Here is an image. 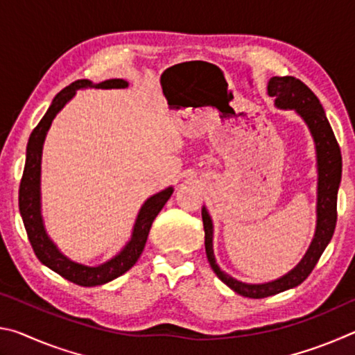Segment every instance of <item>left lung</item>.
Instances as JSON below:
<instances>
[{
  "label": "left lung",
  "instance_id": "left-lung-1",
  "mask_svg": "<svg viewBox=\"0 0 355 355\" xmlns=\"http://www.w3.org/2000/svg\"><path fill=\"white\" fill-rule=\"evenodd\" d=\"M268 95L274 97V105L279 110L296 112L307 125L310 135L313 137L318 169L316 228L313 239H311L302 260L290 272L275 280L264 282V284H245V282L236 280L222 271L219 264L216 263L213 250V220L207 207L202 208L205 250L209 266L228 288L250 299L274 296V294L290 290V288L302 284L309 277V274L313 271L318 260H320L324 249L327 248L334 235L336 224V196H338L341 182V152L338 142L335 139L326 112H324L316 95L294 76H272L268 81Z\"/></svg>",
  "mask_w": 355,
  "mask_h": 355
}]
</instances>
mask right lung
<instances>
[{
	"label": "right lung",
	"mask_w": 355,
	"mask_h": 355,
	"mask_svg": "<svg viewBox=\"0 0 355 355\" xmlns=\"http://www.w3.org/2000/svg\"><path fill=\"white\" fill-rule=\"evenodd\" d=\"M125 89L128 87V81L114 78L98 84H94L89 80H80L71 83L70 86L62 89L55 98H53L50 107L42 117L37 127L33 130L29 136L26 147V163L23 171L20 191H19V207L20 214L25 224L28 239L33 245L35 257L39 258L42 264L50 268L51 271L62 275L73 284L80 286H97L105 285L107 282L120 277L130 268H133L137 258L141 257L144 248H146L147 236L152 227L153 220L158 213L163 209L166 202L171 199L173 188L169 186L163 191L150 196L142 203V207L137 213L135 220L133 232L127 241V244L120 249L119 254L114 255L110 260L97 264V266H87V264L78 263L70 260L67 255H64L59 250L55 241L48 236L46 228L44 224V216H42V194H40V172H42V150L48 130H50L53 120L59 114V111L75 97L78 89Z\"/></svg>",
	"instance_id": "add662e5"
}]
</instances>
